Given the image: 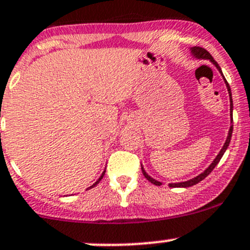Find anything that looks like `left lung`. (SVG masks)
I'll return each mask as SVG.
<instances>
[{"mask_svg":"<svg viewBox=\"0 0 250 250\" xmlns=\"http://www.w3.org/2000/svg\"><path fill=\"white\" fill-rule=\"evenodd\" d=\"M191 52H192V54L195 55L196 58H198V59H209V60H210V62H213V64L215 65L216 67H218V69H219V71L221 72V69H220V66H219V65H218V62H216L215 60L213 59V57H211V55H210V53H209L208 50H206V49H204V48H202V47H193L192 49H191ZM221 75H223V72H221ZM225 82H226V87H228V90H229V94H230V100H231V115H232V98H231V89H230V85H229L228 81L225 80ZM232 130H233V129H232V125H231L230 130H229V137H228V139H226V143L224 144L223 148H221V151H220V152H219V155L216 156V158H215V160L213 161V163H211V165L209 166V167L207 168V169L204 170V172H203L202 174H200V175H198V176H196V178L191 179V180L184 181V183H178V184H169V188H188V186H193V185H196V184H198V183H200V181H202L203 179L206 178V176H208L209 174L211 173V170H213L214 168H215V166L218 165V163H219V161L221 160V157H223V155H224V153H225L226 148H228L229 144H230V140H231V135H232ZM141 172H143L144 176H145V178L147 179V180L150 181L151 184H153V185H157V186L162 185V184H161L160 181L155 180V179H152V178H151V176H148L147 174H146L145 170H144V168H143V167H141Z\"/></svg>","mask_w":250,"mask_h":250,"instance_id":"obj_1","label":"left lung"}]
</instances>
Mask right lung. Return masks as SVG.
<instances>
[{
  "label": "right lung",
  "mask_w": 250,
  "mask_h": 250,
  "mask_svg": "<svg viewBox=\"0 0 250 250\" xmlns=\"http://www.w3.org/2000/svg\"><path fill=\"white\" fill-rule=\"evenodd\" d=\"M104 174H105V172H104V173H103V175H102V176H100V178H99V179H98V181H97V183H95V184H93V185H92V186H90V188H93V186H95V185H97V184H98V183H99V181H100V180H102V179H103V176H104Z\"/></svg>",
  "instance_id": "right-lung-1"
}]
</instances>
